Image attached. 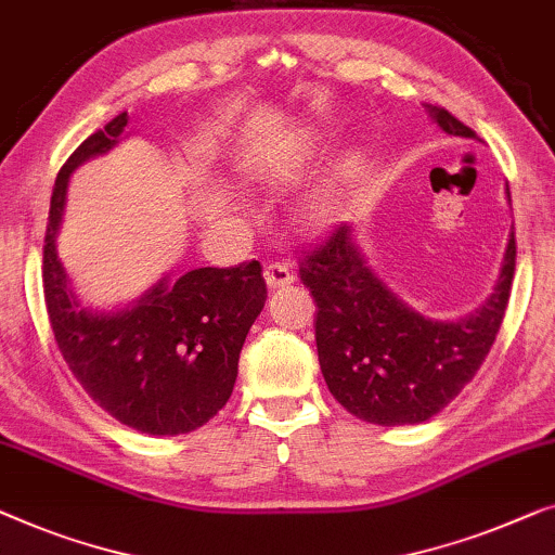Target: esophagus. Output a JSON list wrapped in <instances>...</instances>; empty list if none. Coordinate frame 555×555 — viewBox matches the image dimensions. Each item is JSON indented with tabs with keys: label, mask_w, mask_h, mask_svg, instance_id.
<instances>
[{
	"label": "esophagus",
	"mask_w": 555,
	"mask_h": 555,
	"mask_svg": "<svg viewBox=\"0 0 555 555\" xmlns=\"http://www.w3.org/2000/svg\"><path fill=\"white\" fill-rule=\"evenodd\" d=\"M262 275H264V283H268V287H272V291H275V287L291 285L295 280L293 272L287 270V264H283V262H270L268 268H264Z\"/></svg>",
	"instance_id": "obj_1"
}]
</instances>
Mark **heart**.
Masks as SVG:
<instances>
[{
    "instance_id": "obj_1",
    "label": "heart",
    "mask_w": 555,
    "mask_h": 555,
    "mask_svg": "<svg viewBox=\"0 0 555 555\" xmlns=\"http://www.w3.org/2000/svg\"><path fill=\"white\" fill-rule=\"evenodd\" d=\"M310 155H312V142H297L293 147H285L280 155L272 157L268 170H264V178L270 182H291L302 172V167L308 165ZM312 215H315L318 222L331 220L333 218L331 199H318L315 207H312Z\"/></svg>"
}]
</instances>
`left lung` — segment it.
<instances>
[{"instance_id":"8db88e82","label":"left lung","mask_w":555,"mask_h":555,"mask_svg":"<svg viewBox=\"0 0 555 555\" xmlns=\"http://www.w3.org/2000/svg\"><path fill=\"white\" fill-rule=\"evenodd\" d=\"M425 112L453 138L476 140V132L448 109L425 104ZM505 195L511 199V192ZM513 270L516 235L511 230L491 297L461 320H433L377 280L348 224L335 228L300 260V280L318 305V360L333 398L375 425H413L443 411L491 352Z\"/></svg>"}]
</instances>
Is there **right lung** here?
I'll use <instances>...</instances> for the list:
<instances>
[{"label":"right lung","instance_id":"1","mask_svg":"<svg viewBox=\"0 0 555 555\" xmlns=\"http://www.w3.org/2000/svg\"><path fill=\"white\" fill-rule=\"evenodd\" d=\"M127 112L90 134L54 180L44 232L47 315L72 375L102 411L150 436H180L218 415L235 388L240 350L268 300L258 260L159 280L125 310H90L57 258V230L75 167L119 142Z\"/></svg>","mask_w":555,"mask_h":555}]
</instances>
